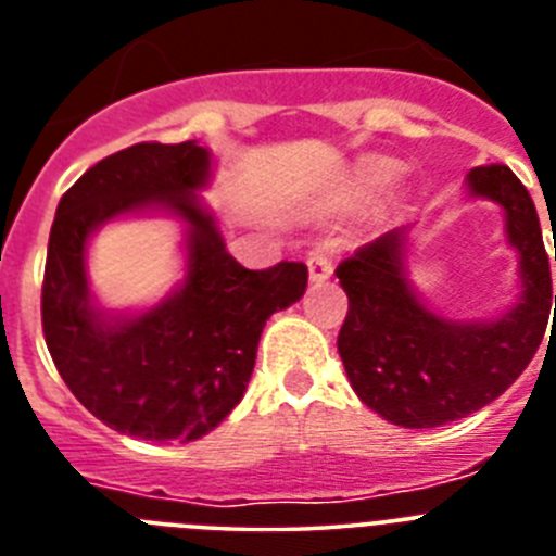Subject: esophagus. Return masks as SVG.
Listing matches in <instances>:
<instances>
[{
	"instance_id": "obj_1",
	"label": "esophagus",
	"mask_w": 556,
	"mask_h": 556,
	"mask_svg": "<svg viewBox=\"0 0 556 556\" xmlns=\"http://www.w3.org/2000/svg\"><path fill=\"white\" fill-rule=\"evenodd\" d=\"M331 273H333L331 255L314 253L312 258H308V275H312V281H326V278H331Z\"/></svg>"
}]
</instances>
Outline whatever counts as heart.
Wrapping results in <instances>:
<instances>
[{"label":"heart","mask_w":556,"mask_h":556,"mask_svg":"<svg viewBox=\"0 0 556 556\" xmlns=\"http://www.w3.org/2000/svg\"><path fill=\"white\" fill-rule=\"evenodd\" d=\"M378 178H381V169H378V166H370V169H367V175H365V184H376Z\"/></svg>","instance_id":"b5f03b06"}]
</instances>
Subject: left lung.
Returning a JSON list of instances; mask_svg holds the SVG:
<instances>
[{"label": "left lung", "instance_id": "8db88e82", "mask_svg": "<svg viewBox=\"0 0 556 556\" xmlns=\"http://www.w3.org/2000/svg\"><path fill=\"white\" fill-rule=\"evenodd\" d=\"M468 184L470 194L507 214L523 281L513 312L493 323H451L429 312L406 281L404 230L362 244L337 267L348 294L337 339L342 365L362 404L404 429H434L488 406L527 370L546 333L552 267L527 186L504 164L476 166Z\"/></svg>", "mask_w": 556, "mask_h": 556}]
</instances>
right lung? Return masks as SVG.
Wrapping results in <instances>:
<instances>
[{
    "label": "right lung",
    "instance_id": "add662e5",
    "mask_svg": "<svg viewBox=\"0 0 556 556\" xmlns=\"http://www.w3.org/2000/svg\"><path fill=\"white\" fill-rule=\"evenodd\" d=\"M208 164L194 141H141L91 166L58 203L43 339L72 395L122 434L189 443L223 424L242 401L269 314L306 292L303 262L248 269L225 250L194 198ZM141 207H169L190 223V273L152 313L105 321L87 298L85 242L102 222Z\"/></svg>",
    "mask_w": 556,
    "mask_h": 556
}]
</instances>
